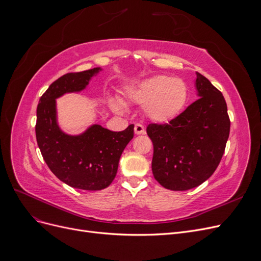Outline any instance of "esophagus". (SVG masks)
Here are the masks:
<instances>
[{"label":"esophagus","instance_id":"obj_1","mask_svg":"<svg viewBox=\"0 0 261 261\" xmlns=\"http://www.w3.org/2000/svg\"><path fill=\"white\" fill-rule=\"evenodd\" d=\"M134 130H135L136 135H140V134H145V133H146L144 125H141V124H139V123L135 124V127H134Z\"/></svg>","mask_w":261,"mask_h":261}]
</instances>
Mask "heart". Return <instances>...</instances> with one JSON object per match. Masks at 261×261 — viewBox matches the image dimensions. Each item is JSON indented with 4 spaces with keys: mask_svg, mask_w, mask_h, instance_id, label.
Returning a JSON list of instances; mask_svg holds the SVG:
<instances>
[{
    "mask_svg": "<svg viewBox=\"0 0 261 261\" xmlns=\"http://www.w3.org/2000/svg\"><path fill=\"white\" fill-rule=\"evenodd\" d=\"M127 96L136 103L145 105V113L150 120L164 123L177 116L184 109L188 88L180 78L154 76L133 87ZM112 107L116 111L123 110V105L118 101H114Z\"/></svg>",
    "mask_w": 261,
    "mask_h": 261,
    "instance_id": "obj_1",
    "label": "heart"
}]
</instances>
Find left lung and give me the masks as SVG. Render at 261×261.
I'll list each match as a JSON object with an SVG mask.
<instances>
[{"label":"left lung","mask_w":261,"mask_h":261,"mask_svg":"<svg viewBox=\"0 0 261 261\" xmlns=\"http://www.w3.org/2000/svg\"><path fill=\"white\" fill-rule=\"evenodd\" d=\"M197 99L169 123L147 126L153 144L152 173L163 187L187 191L216 171L230 135V117L223 94L197 73Z\"/></svg>","instance_id":"obj_1"}]
</instances>
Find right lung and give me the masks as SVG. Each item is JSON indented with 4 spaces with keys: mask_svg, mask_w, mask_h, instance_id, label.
Instances as JSON below:
<instances>
[{
    "mask_svg": "<svg viewBox=\"0 0 261 261\" xmlns=\"http://www.w3.org/2000/svg\"><path fill=\"white\" fill-rule=\"evenodd\" d=\"M99 70L97 67L61 76L42 94L37 107L36 137L46 165L65 184L84 191H101L112 183L123 150L134 137V124L122 132L92 125L78 136L60 129L55 99L85 89Z\"/></svg>",
    "mask_w": 261,
    "mask_h": 261,
    "instance_id": "add662e5",
    "label": "right lung"
}]
</instances>
